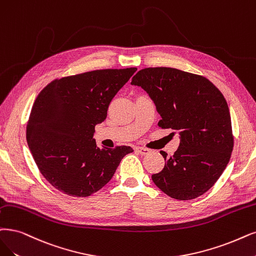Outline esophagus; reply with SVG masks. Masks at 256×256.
Segmentation results:
<instances>
[{
    "instance_id": "34e87169",
    "label": "esophagus",
    "mask_w": 256,
    "mask_h": 256,
    "mask_svg": "<svg viewBox=\"0 0 256 256\" xmlns=\"http://www.w3.org/2000/svg\"><path fill=\"white\" fill-rule=\"evenodd\" d=\"M136 150H138V152L141 154V155H148L150 153V150L148 148H144V146H138L136 148Z\"/></svg>"
}]
</instances>
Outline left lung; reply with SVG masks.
<instances>
[{"label":"left lung","instance_id":"8db88e82","mask_svg":"<svg viewBox=\"0 0 256 256\" xmlns=\"http://www.w3.org/2000/svg\"><path fill=\"white\" fill-rule=\"evenodd\" d=\"M132 84L142 88L162 116L158 126L178 130L180 144L154 184L168 196L190 200L214 186L234 146L231 116L220 90L204 76L171 68L139 70Z\"/></svg>","mask_w":256,"mask_h":256}]
</instances>
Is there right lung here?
<instances>
[{
	"label": "right lung",
	"instance_id": "1",
	"mask_svg": "<svg viewBox=\"0 0 256 256\" xmlns=\"http://www.w3.org/2000/svg\"><path fill=\"white\" fill-rule=\"evenodd\" d=\"M136 68L97 70L54 79L38 94L26 126L34 162L52 186L74 197L99 191L130 146L97 148L94 126Z\"/></svg>",
	"mask_w": 256,
	"mask_h": 256
}]
</instances>
